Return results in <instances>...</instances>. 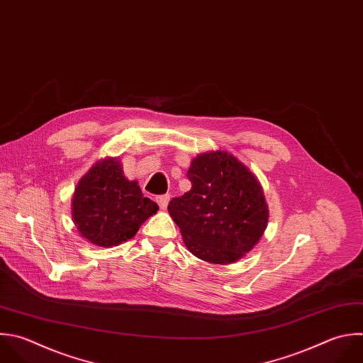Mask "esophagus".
Returning <instances> with one entry per match:
<instances>
[{"instance_id": "1", "label": "esophagus", "mask_w": 363, "mask_h": 363, "mask_svg": "<svg viewBox=\"0 0 363 363\" xmlns=\"http://www.w3.org/2000/svg\"><path fill=\"white\" fill-rule=\"evenodd\" d=\"M169 200H170V196H169V194H162V196H157V197H156V201H157L159 207L163 208V210L167 207Z\"/></svg>"}]
</instances>
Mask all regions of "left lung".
<instances>
[{"label":"left lung","mask_w":363,"mask_h":363,"mask_svg":"<svg viewBox=\"0 0 363 363\" xmlns=\"http://www.w3.org/2000/svg\"><path fill=\"white\" fill-rule=\"evenodd\" d=\"M191 189L167 210L189 251L213 264H231L261 238L268 208L255 176L233 155L197 156L187 172Z\"/></svg>","instance_id":"8db88e82"}]
</instances>
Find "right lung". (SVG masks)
Wrapping results in <instances>:
<instances>
[{
  "label": "right lung",
  "instance_id": "1",
  "mask_svg": "<svg viewBox=\"0 0 363 363\" xmlns=\"http://www.w3.org/2000/svg\"><path fill=\"white\" fill-rule=\"evenodd\" d=\"M157 210L138 183L123 176L121 163L113 157L99 160L81 179L72 201L78 231L99 247L119 245L132 238Z\"/></svg>",
  "mask_w": 363,
  "mask_h": 363
}]
</instances>
